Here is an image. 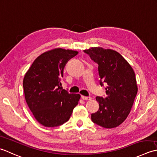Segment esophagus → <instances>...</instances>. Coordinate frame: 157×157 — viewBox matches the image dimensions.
Returning <instances> with one entry per match:
<instances>
[{"instance_id":"obj_1","label":"esophagus","mask_w":157,"mask_h":157,"mask_svg":"<svg viewBox=\"0 0 157 157\" xmlns=\"http://www.w3.org/2000/svg\"><path fill=\"white\" fill-rule=\"evenodd\" d=\"M82 99L83 100H91V98L90 97H87V96H84V95H82L81 96Z\"/></svg>"}]
</instances>
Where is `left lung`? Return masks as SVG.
<instances>
[{
    "mask_svg": "<svg viewBox=\"0 0 157 157\" xmlns=\"http://www.w3.org/2000/svg\"><path fill=\"white\" fill-rule=\"evenodd\" d=\"M84 52L98 64L101 86L106 85V97H96L100 108L91 120L104 128L120 125L129 115L137 93L136 75L124 57L112 49L92 47Z\"/></svg>",
    "mask_w": 157,
    "mask_h": 157,
    "instance_id": "8db88e82",
    "label": "left lung"
}]
</instances>
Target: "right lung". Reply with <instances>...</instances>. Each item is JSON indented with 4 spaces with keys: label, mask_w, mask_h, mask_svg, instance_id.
<instances>
[{
    "label": "right lung",
    "mask_w": 157,
    "mask_h": 157,
    "mask_svg": "<svg viewBox=\"0 0 157 157\" xmlns=\"http://www.w3.org/2000/svg\"><path fill=\"white\" fill-rule=\"evenodd\" d=\"M78 54L57 48L44 52L34 61L25 75V101L35 119L44 127L59 126L70 119L81 95L69 94L62 87L64 66Z\"/></svg>",
    "instance_id": "add662e5"
}]
</instances>
